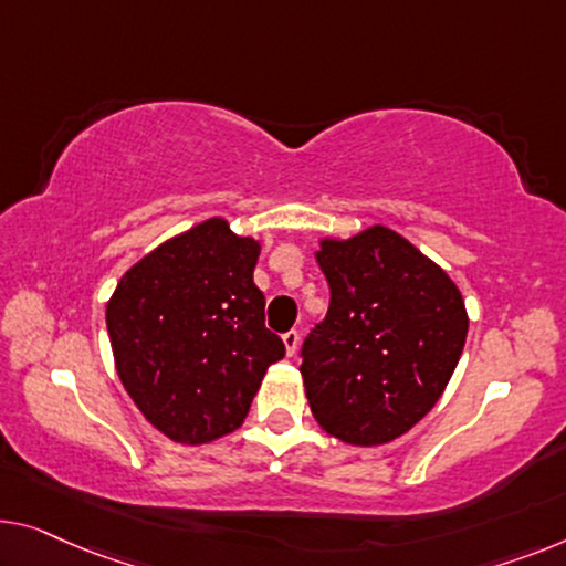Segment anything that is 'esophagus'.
Instances as JSON below:
<instances>
[{"instance_id":"34e87169","label":"esophagus","mask_w":566,"mask_h":566,"mask_svg":"<svg viewBox=\"0 0 566 566\" xmlns=\"http://www.w3.org/2000/svg\"><path fill=\"white\" fill-rule=\"evenodd\" d=\"M282 340H284L286 356H294V353H297V345H300V333L297 331H286L282 335Z\"/></svg>"}]
</instances>
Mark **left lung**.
Here are the masks:
<instances>
[{
    "instance_id": "1",
    "label": "left lung",
    "mask_w": 566,
    "mask_h": 566,
    "mask_svg": "<svg viewBox=\"0 0 566 566\" xmlns=\"http://www.w3.org/2000/svg\"><path fill=\"white\" fill-rule=\"evenodd\" d=\"M331 307L302 343V381L327 434L384 444L434 407L468 337L462 294L407 239L374 226L319 243Z\"/></svg>"
}]
</instances>
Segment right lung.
<instances>
[{"mask_svg":"<svg viewBox=\"0 0 566 566\" xmlns=\"http://www.w3.org/2000/svg\"><path fill=\"white\" fill-rule=\"evenodd\" d=\"M259 243L223 218L137 261L106 305L116 370L159 432L202 444L247 419L266 368L284 358L254 284Z\"/></svg>","mask_w":566,"mask_h":566,"instance_id":"1","label":"right lung"}]
</instances>
